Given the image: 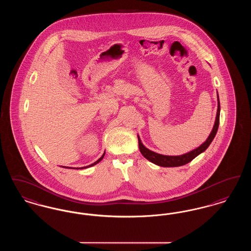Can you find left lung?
Listing matches in <instances>:
<instances>
[{
	"label": "left lung",
	"instance_id": "8db88e82",
	"mask_svg": "<svg viewBox=\"0 0 251 251\" xmlns=\"http://www.w3.org/2000/svg\"><path fill=\"white\" fill-rule=\"evenodd\" d=\"M219 117H220V102H219V96H218V93H217V111H216L215 124H214L213 130L211 131V133L209 134L208 138L201 146H199L198 148L194 149L191 151L186 152V153L181 154V155H163V154H160V153H156L154 151H152L149 150L148 148H146L144 146L143 143H142L139 135H137L140 152L142 153V155L147 160H149L150 162L155 164V165L159 166V167H176L184 166V165L190 163L192 160L195 159L197 156L200 155L201 153L204 152L207 150V148L210 146V144L212 143V141L214 140L215 134L217 132V130H218Z\"/></svg>",
	"mask_w": 251,
	"mask_h": 251
}]
</instances>
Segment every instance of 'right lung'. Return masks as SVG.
Wrapping results in <instances>:
<instances>
[{
	"mask_svg": "<svg viewBox=\"0 0 251 251\" xmlns=\"http://www.w3.org/2000/svg\"><path fill=\"white\" fill-rule=\"evenodd\" d=\"M104 154H105V151H104V153L101 155V157L100 158V159H98L97 161H96L95 163H93V164H91V165H89V166H86V167H76V169H84V168H87V167H93V166H95V165H97L98 163H100L102 159H103V157H104ZM65 167V168H74V167Z\"/></svg>",
	"mask_w": 251,
	"mask_h": 251,
	"instance_id": "1",
	"label": "right lung"
}]
</instances>
